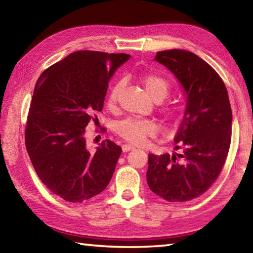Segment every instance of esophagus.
Listing matches in <instances>:
<instances>
[{"label": "esophagus", "mask_w": 253, "mask_h": 253, "mask_svg": "<svg viewBox=\"0 0 253 253\" xmlns=\"http://www.w3.org/2000/svg\"><path fill=\"white\" fill-rule=\"evenodd\" d=\"M122 149H123L124 153H127V152H129V151H132V149H135V147L131 146V145H123Z\"/></svg>", "instance_id": "34e87169"}]
</instances>
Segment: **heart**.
I'll list each match as a JSON object with an SVG mask.
<instances>
[{
    "mask_svg": "<svg viewBox=\"0 0 253 253\" xmlns=\"http://www.w3.org/2000/svg\"><path fill=\"white\" fill-rule=\"evenodd\" d=\"M143 85L147 95L155 101H162L169 95V84L164 78L156 75H147L142 79ZM122 83H117L111 88L108 96V106L110 108L116 106L119 92L122 90ZM116 130L127 142L142 145L146 140V137L156 132L155 124L144 121V119H126L121 122L116 127Z\"/></svg>",
    "mask_w": 253,
    "mask_h": 253,
    "instance_id": "1",
    "label": "heart"
}]
</instances>
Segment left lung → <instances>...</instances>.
<instances>
[{"mask_svg": "<svg viewBox=\"0 0 253 253\" xmlns=\"http://www.w3.org/2000/svg\"><path fill=\"white\" fill-rule=\"evenodd\" d=\"M155 61L176 77L186 96L172 155H148L147 183L169 202L202 195L223 168L231 143L232 111L224 83L199 55L185 50L156 53Z\"/></svg>", "mask_w": 253, "mask_h": 253, "instance_id": "8db88e82", "label": "left lung"}]
</instances>
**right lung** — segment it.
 <instances>
[{"mask_svg":"<svg viewBox=\"0 0 253 253\" xmlns=\"http://www.w3.org/2000/svg\"><path fill=\"white\" fill-rule=\"evenodd\" d=\"M126 53L77 51L38 79L25 128V146L42 183L69 202H83L108 185L121 146L106 139L91 153L85 127L101 111L108 83Z\"/></svg>","mask_w":253,"mask_h":253,"instance_id":"right-lung-1","label":"right lung"}]
</instances>
